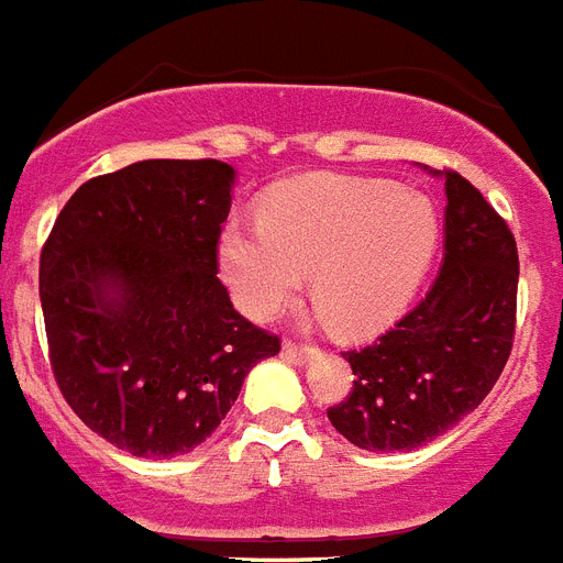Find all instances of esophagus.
<instances>
[{"label":"esophagus","mask_w":563,"mask_h":563,"mask_svg":"<svg viewBox=\"0 0 563 563\" xmlns=\"http://www.w3.org/2000/svg\"><path fill=\"white\" fill-rule=\"evenodd\" d=\"M282 352H285L287 361L307 363L312 355H316V346H307V343H296V341H285Z\"/></svg>","instance_id":"34e87169"}]
</instances>
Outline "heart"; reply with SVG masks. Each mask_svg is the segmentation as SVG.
I'll return each instance as SVG.
<instances>
[{"instance_id":"1","label":"heart","mask_w":563,"mask_h":563,"mask_svg":"<svg viewBox=\"0 0 563 563\" xmlns=\"http://www.w3.org/2000/svg\"><path fill=\"white\" fill-rule=\"evenodd\" d=\"M440 242L426 191L369 177L301 174L258 206V228L228 225L220 271L239 310L273 321L310 273L321 316L343 335H372L409 305Z\"/></svg>"}]
</instances>
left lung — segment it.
Returning <instances> with one entry per match:
<instances>
[{"mask_svg": "<svg viewBox=\"0 0 563 563\" xmlns=\"http://www.w3.org/2000/svg\"><path fill=\"white\" fill-rule=\"evenodd\" d=\"M434 174L449 197L440 273L386 335L343 352L355 380L327 411L363 451H411L454 429L494 389L514 346V233L462 174Z\"/></svg>", "mask_w": 563, "mask_h": 563, "instance_id": "obj_1", "label": "left lung"}]
</instances>
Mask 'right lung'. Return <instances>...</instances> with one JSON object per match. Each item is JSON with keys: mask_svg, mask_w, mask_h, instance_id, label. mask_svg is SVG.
<instances>
[{"mask_svg": "<svg viewBox=\"0 0 563 563\" xmlns=\"http://www.w3.org/2000/svg\"><path fill=\"white\" fill-rule=\"evenodd\" d=\"M236 172L141 161L84 183L38 267L49 366L69 409L146 460L197 449L282 343L231 305L217 245Z\"/></svg>", "mask_w": 563, "mask_h": 563, "instance_id": "obj_1", "label": "right lung"}]
</instances>
